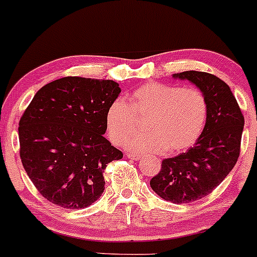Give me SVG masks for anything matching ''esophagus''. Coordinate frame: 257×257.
I'll list each match as a JSON object with an SVG mask.
<instances>
[{"label":"esophagus","instance_id":"obj_1","mask_svg":"<svg viewBox=\"0 0 257 257\" xmlns=\"http://www.w3.org/2000/svg\"><path fill=\"white\" fill-rule=\"evenodd\" d=\"M126 157L129 159H133V161H139L141 159V154H137V153H126Z\"/></svg>","mask_w":257,"mask_h":257}]
</instances>
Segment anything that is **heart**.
Wrapping results in <instances>:
<instances>
[{"instance_id":"1","label":"heart","mask_w":257,"mask_h":257,"mask_svg":"<svg viewBox=\"0 0 257 257\" xmlns=\"http://www.w3.org/2000/svg\"><path fill=\"white\" fill-rule=\"evenodd\" d=\"M207 115L208 104L200 89L148 83L132 93L129 105L120 99L110 104L106 131L111 142L121 144L137 131L138 119H147V133L129 139L126 148L138 153H179L198 141Z\"/></svg>"}]
</instances>
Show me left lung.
I'll use <instances>...</instances> for the list:
<instances>
[{
	"instance_id": "obj_1",
	"label": "left lung",
	"mask_w": 257,
	"mask_h": 257,
	"mask_svg": "<svg viewBox=\"0 0 257 257\" xmlns=\"http://www.w3.org/2000/svg\"><path fill=\"white\" fill-rule=\"evenodd\" d=\"M173 78L191 81L205 94L207 121L195 147L162 161L151 187L163 200L189 203L211 193L235 167L245 119L230 86L217 76L189 70Z\"/></svg>"
}]
</instances>
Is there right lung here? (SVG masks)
<instances>
[{
  "mask_svg": "<svg viewBox=\"0 0 257 257\" xmlns=\"http://www.w3.org/2000/svg\"><path fill=\"white\" fill-rule=\"evenodd\" d=\"M119 93L113 80L66 76L35 94L19 123L20 157L49 202L84 208L101 196L104 169L123 158L104 137L106 111Z\"/></svg>",
  "mask_w": 257,
  "mask_h": 257,
  "instance_id": "add662e5",
  "label": "right lung"
}]
</instances>
